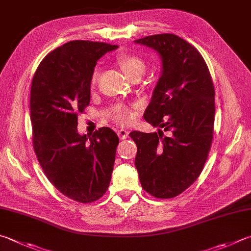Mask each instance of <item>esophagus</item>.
Returning <instances> with one entry per match:
<instances>
[{"label":"esophagus","instance_id":"1","mask_svg":"<svg viewBox=\"0 0 251 251\" xmlns=\"http://www.w3.org/2000/svg\"><path fill=\"white\" fill-rule=\"evenodd\" d=\"M117 133H118V136H119V138H120V140H126L127 138V135H129V132H127L126 130H125V129L118 130Z\"/></svg>","mask_w":251,"mask_h":251}]
</instances>
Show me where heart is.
<instances>
[{
  "mask_svg": "<svg viewBox=\"0 0 251 251\" xmlns=\"http://www.w3.org/2000/svg\"><path fill=\"white\" fill-rule=\"evenodd\" d=\"M117 63L119 65L122 72H124L126 76L132 77L133 75L138 73H144L145 71V62L139 56L130 53H121L117 56ZM98 78V72L96 71L92 76V84H96ZM133 118L131 111H129L126 108L119 107L117 109V119L121 124H127Z\"/></svg>",
  "mask_w": 251,
  "mask_h": 251,
  "instance_id": "1",
  "label": "heart"
}]
</instances>
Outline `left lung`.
<instances>
[{"mask_svg": "<svg viewBox=\"0 0 251 251\" xmlns=\"http://www.w3.org/2000/svg\"><path fill=\"white\" fill-rule=\"evenodd\" d=\"M134 42L155 50L162 60L160 77L143 116L159 129L129 134L138 146L135 167L146 192L169 199L190 187L206 162L213 139V82L200 52L182 38L159 34Z\"/></svg>", "mask_w": 251, "mask_h": 251, "instance_id": "8db88e82", "label": "left lung"}]
</instances>
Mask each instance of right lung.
Returning a JSON list of instances; mask_svg holds the SVG:
<instances>
[{
  "label": "right lung",
  "instance_id": "right-lung-1",
  "mask_svg": "<svg viewBox=\"0 0 251 251\" xmlns=\"http://www.w3.org/2000/svg\"><path fill=\"white\" fill-rule=\"evenodd\" d=\"M118 46L74 40L45 56L30 89L32 143L47 178L70 199L98 200L109 187L119 138L108 126L79 134L77 113L91 100L97 61Z\"/></svg>",
  "mask_w": 251,
  "mask_h": 251
}]
</instances>
